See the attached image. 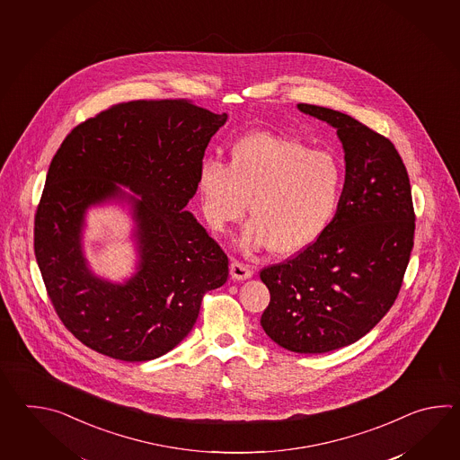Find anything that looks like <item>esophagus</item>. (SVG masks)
Wrapping results in <instances>:
<instances>
[{
    "label": "esophagus",
    "instance_id": "34e87169",
    "mask_svg": "<svg viewBox=\"0 0 460 460\" xmlns=\"http://www.w3.org/2000/svg\"><path fill=\"white\" fill-rule=\"evenodd\" d=\"M230 274H232V278H234V279L243 281V279H248V278L253 276V270H252L248 264L234 260V261H232V264H230Z\"/></svg>",
    "mask_w": 460,
    "mask_h": 460
}]
</instances>
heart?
Returning a JSON list of instances; mask_svg holds the SVG:
<instances>
[{
    "mask_svg": "<svg viewBox=\"0 0 460 460\" xmlns=\"http://www.w3.org/2000/svg\"><path fill=\"white\" fill-rule=\"evenodd\" d=\"M197 187L214 230L238 222L248 202L252 220L240 236L244 250L296 254L332 224L342 202L345 166L332 151L260 131L236 141L226 164L207 159Z\"/></svg>",
    "mask_w": 460,
    "mask_h": 460,
    "instance_id": "1",
    "label": "heart"
}]
</instances>
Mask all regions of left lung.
<instances>
[{
  "label": "left lung",
  "mask_w": 460,
  "mask_h": 460,
  "mask_svg": "<svg viewBox=\"0 0 460 460\" xmlns=\"http://www.w3.org/2000/svg\"><path fill=\"white\" fill-rule=\"evenodd\" d=\"M297 108L337 128L345 189L315 243L260 271L271 294L261 327L286 350L323 353L357 342L390 311L410 263L416 216L408 171L388 137L342 111Z\"/></svg>",
  "instance_id": "1"
}]
</instances>
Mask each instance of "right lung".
<instances>
[{
  "instance_id": "1",
  "label": "right lung",
  "mask_w": 460,
  "mask_h": 460,
  "mask_svg": "<svg viewBox=\"0 0 460 460\" xmlns=\"http://www.w3.org/2000/svg\"><path fill=\"white\" fill-rule=\"evenodd\" d=\"M226 121L190 100H133L74 128L52 157L34 216V253L60 321L88 349L147 362L192 331L204 296L224 286L228 256L190 212L210 137ZM142 263L125 285L102 282L81 256L88 206L124 196Z\"/></svg>"
}]
</instances>
